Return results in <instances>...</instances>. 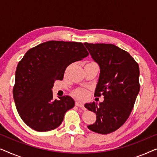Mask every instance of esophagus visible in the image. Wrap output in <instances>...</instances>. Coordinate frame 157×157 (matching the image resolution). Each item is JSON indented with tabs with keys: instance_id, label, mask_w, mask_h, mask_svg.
Instances as JSON below:
<instances>
[{
	"instance_id": "1",
	"label": "esophagus",
	"mask_w": 157,
	"mask_h": 157,
	"mask_svg": "<svg viewBox=\"0 0 157 157\" xmlns=\"http://www.w3.org/2000/svg\"><path fill=\"white\" fill-rule=\"evenodd\" d=\"M76 106L79 107V108H82V109H83V107H84V105H83V103L78 101H77L76 102Z\"/></svg>"
}]
</instances>
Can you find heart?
<instances>
[{
    "label": "heart",
    "instance_id": "1",
    "mask_svg": "<svg viewBox=\"0 0 157 157\" xmlns=\"http://www.w3.org/2000/svg\"><path fill=\"white\" fill-rule=\"evenodd\" d=\"M74 96H76V98H78V99L85 100L87 97V92L85 90L79 89V90H77L76 91H75Z\"/></svg>",
    "mask_w": 157,
    "mask_h": 157
}]
</instances>
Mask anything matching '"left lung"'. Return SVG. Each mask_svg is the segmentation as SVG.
I'll list each match as a JSON object with an SVG mask.
<instances>
[{"label":"left lung","instance_id":"left-lung-1","mask_svg":"<svg viewBox=\"0 0 157 157\" xmlns=\"http://www.w3.org/2000/svg\"><path fill=\"white\" fill-rule=\"evenodd\" d=\"M84 45L101 68L94 96L104 97L99 105L85 104L96 115V122L88 128L98 134H110L125 123L134 108L140 90L139 64L127 51L113 44Z\"/></svg>","mask_w":157,"mask_h":157}]
</instances>
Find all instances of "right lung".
Wrapping results in <instances>:
<instances>
[{"label":"right lung","instance_id":"1","mask_svg":"<svg viewBox=\"0 0 157 157\" xmlns=\"http://www.w3.org/2000/svg\"><path fill=\"white\" fill-rule=\"evenodd\" d=\"M88 56L82 43L61 40L43 43L25 53L17 66L13 96L19 115L29 127L43 132L61 125L75 102L69 96L53 100V83L63 80L68 66Z\"/></svg>","mask_w":157,"mask_h":157}]
</instances>
